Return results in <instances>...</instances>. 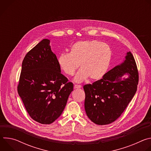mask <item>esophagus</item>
<instances>
[{
    "label": "esophagus",
    "instance_id": "esophagus-1",
    "mask_svg": "<svg viewBox=\"0 0 151 151\" xmlns=\"http://www.w3.org/2000/svg\"><path fill=\"white\" fill-rule=\"evenodd\" d=\"M81 88V85H74V88L76 89V88Z\"/></svg>",
    "mask_w": 151,
    "mask_h": 151
}]
</instances>
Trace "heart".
Instances as JSON below:
<instances>
[{"mask_svg": "<svg viewBox=\"0 0 151 151\" xmlns=\"http://www.w3.org/2000/svg\"><path fill=\"white\" fill-rule=\"evenodd\" d=\"M112 57L110 47L98 40H83L75 42L69 53H63L57 58V63L63 72L69 76L74 74L79 66L74 81L82 82L89 77L92 80L101 79L106 73Z\"/></svg>", "mask_w": 151, "mask_h": 151, "instance_id": "b5f03b06", "label": "heart"}]
</instances>
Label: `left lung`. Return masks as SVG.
<instances>
[{
    "mask_svg": "<svg viewBox=\"0 0 151 151\" xmlns=\"http://www.w3.org/2000/svg\"><path fill=\"white\" fill-rule=\"evenodd\" d=\"M138 82L136 61L129 51L123 62L105 73L102 79L83 87L85 110L89 119L97 125L114 122L136 94Z\"/></svg>",
    "mask_w": 151,
    "mask_h": 151,
    "instance_id": "1",
    "label": "left lung"
}]
</instances>
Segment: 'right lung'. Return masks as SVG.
Masks as SVG:
<instances>
[{
	"instance_id": "1",
	"label": "right lung",
	"mask_w": 151,
	"mask_h": 151,
	"mask_svg": "<svg viewBox=\"0 0 151 151\" xmlns=\"http://www.w3.org/2000/svg\"><path fill=\"white\" fill-rule=\"evenodd\" d=\"M50 40H42L26 55L17 90L30 117L50 124L63 112L73 84L61 73Z\"/></svg>"
}]
</instances>
